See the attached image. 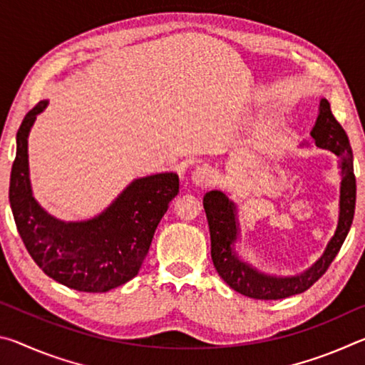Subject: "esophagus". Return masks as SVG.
<instances>
[{"label": "esophagus", "mask_w": 365, "mask_h": 365, "mask_svg": "<svg viewBox=\"0 0 365 365\" xmlns=\"http://www.w3.org/2000/svg\"><path fill=\"white\" fill-rule=\"evenodd\" d=\"M191 180H193V183L200 185V187H207V185H211L214 180V169L207 164L197 165V168L191 172Z\"/></svg>", "instance_id": "obj_1"}]
</instances>
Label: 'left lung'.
<instances>
[{"instance_id": "left-lung-1", "label": "left lung", "mask_w": 365, "mask_h": 365, "mask_svg": "<svg viewBox=\"0 0 365 365\" xmlns=\"http://www.w3.org/2000/svg\"><path fill=\"white\" fill-rule=\"evenodd\" d=\"M312 138L319 148H325L341 159V196H339V220L336 232L330 240L324 256L306 270L302 275L277 279L259 274L248 264L235 256L232 246L237 240V219L235 206L220 191H209L202 200L205 206L209 233H211V257L217 274L228 287L252 299H283L288 296L299 294L311 288L327 269L330 267L338 251L341 250L346 235L354 219L356 209V177L353 168V151L348 135L331 114L330 103L320 101V113L316 127L312 128Z\"/></svg>"}]
</instances>
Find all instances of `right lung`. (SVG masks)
Returning a JSON list of instances; mask_svg holds the SVG:
<instances>
[{"label":"right lung","instance_id":"1","mask_svg":"<svg viewBox=\"0 0 365 365\" xmlns=\"http://www.w3.org/2000/svg\"><path fill=\"white\" fill-rule=\"evenodd\" d=\"M46 104H35L17 130L9 180L17 232L35 264L53 280L77 292H109L138 274L156 227L178 193V175L138 178L91 220L66 224L51 217L34 200L27 160L29 130Z\"/></svg>","mask_w":365,"mask_h":365}]
</instances>
